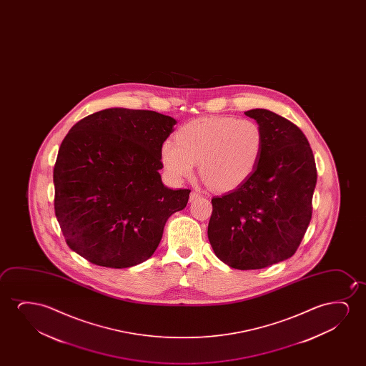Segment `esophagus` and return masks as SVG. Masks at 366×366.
I'll use <instances>...</instances> for the list:
<instances>
[{
  "label": "esophagus",
  "mask_w": 366,
  "mask_h": 366,
  "mask_svg": "<svg viewBox=\"0 0 366 366\" xmlns=\"http://www.w3.org/2000/svg\"><path fill=\"white\" fill-rule=\"evenodd\" d=\"M201 194L199 191H192L190 194V201H195L196 199H199L200 197Z\"/></svg>",
  "instance_id": "1"
}]
</instances>
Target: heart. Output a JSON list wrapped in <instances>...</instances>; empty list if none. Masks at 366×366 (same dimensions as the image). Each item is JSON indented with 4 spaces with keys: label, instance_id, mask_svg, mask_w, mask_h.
<instances>
[{
    "label": "heart",
    "instance_id": "b5f03b06",
    "mask_svg": "<svg viewBox=\"0 0 366 366\" xmlns=\"http://www.w3.org/2000/svg\"><path fill=\"white\" fill-rule=\"evenodd\" d=\"M264 150V132L250 119L212 116L181 126L175 142L166 140L161 160L174 179L200 174L215 190L229 191L242 185L259 165Z\"/></svg>",
    "mask_w": 366,
    "mask_h": 366
}]
</instances>
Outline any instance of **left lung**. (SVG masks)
<instances>
[{
  "instance_id": "8db88e82",
  "label": "left lung",
  "mask_w": 366,
  "mask_h": 366,
  "mask_svg": "<svg viewBox=\"0 0 366 366\" xmlns=\"http://www.w3.org/2000/svg\"><path fill=\"white\" fill-rule=\"evenodd\" d=\"M264 132L254 174L214 197L207 236L216 256L239 270H256L295 254L312 215L315 159L304 132L264 109L246 111Z\"/></svg>"
}]
</instances>
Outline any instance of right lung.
<instances>
[{
  "label": "right lung",
  "mask_w": 366,
  "mask_h": 366,
  "mask_svg": "<svg viewBox=\"0 0 366 366\" xmlns=\"http://www.w3.org/2000/svg\"><path fill=\"white\" fill-rule=\"evenodd\" d=\"M175 124L155 111L107 109L72 126L54 167L56 217L71 250L112 269L155 252L166 221L190 196L159 174Z\"/></svg>",
  "instance_id": "obj_1"
}]
</instances>
